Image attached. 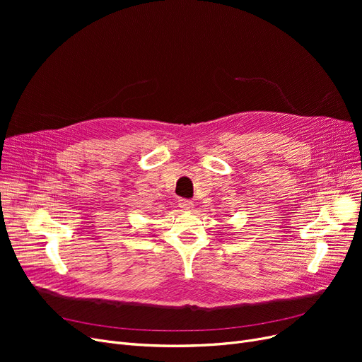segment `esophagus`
<instances>
[{
    "instance_id": "esophagus-1",
    "label": "esophagus",
    "mask_w": 362,
    "mask_h": 362,
    "mask_svg": "<svg viewBox=\"0 0 362 362\" xmlns=\"http://www.w3.org/2000/svg\"><path fill=\"white\" fill-rule=\"evenodd\" d=\"M179 206L182 208V210L191 211L192 208H194V202L192 201H187V199H179Z\"/></svg>"
}]
</instances>
